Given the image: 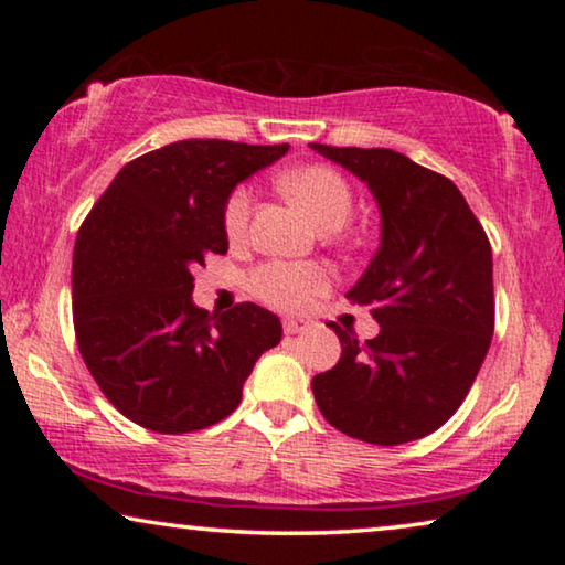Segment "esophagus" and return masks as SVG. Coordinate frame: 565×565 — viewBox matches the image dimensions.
Returning <instances> with one entry per match:
<instances>
[{"mask_svg":"<svg viewBox=\"0 0 565 565\" xmlns=\"http://www.w3.org/2000/svg\"><path fill=\"white\" fill-rule=\"evenodd\" d=\"M308 327H311V323H308L306 319H285L282 321L285 334H303V331H308Z\"/></svg>","mask_w":565,"mask_h":565,"instance_id":"esophagus-1","label":"esophagus"}]
</instances>
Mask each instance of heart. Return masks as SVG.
Masks as SVG:
<instances>
[{
    "mask_svg": "<svg viewBox=\"0 0 565 565\" xmlns=\"http://www.w3.org/2000/svg\"><path fill=\"white\" fill-rule=\"evenodd\" d=\"M282 190L321 228L334 226V223L342 226L350 218L352 192L347 188L344 177L331 167L311 164L292 169V172L282 177ZM249 213L252 192L249 188H238L228 198L226 213H223L226 234L231 238L244 236ZM249 285L254 296L265 300L267 306L280 308V311H303L306 306H311L313 298L329 290V275L319 265H311V262L275 259L254 269Z\"/></svg>",
    "mask_w": 565,
    "mask_h": 565,
    "instance_id": "heart-1",
    "label": "heart"
}]
</instances>
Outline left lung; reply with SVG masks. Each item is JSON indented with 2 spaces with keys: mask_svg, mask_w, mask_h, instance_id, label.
I'll return each mask as SVG.
<instances>
[{
  "mask_svg": "<svg viewBox=\"0 0 565 565\" xmlns=\"http://www.w3.org/2000/svg\"><path fill=\"white\" fill-rule=\"evenodd\" d=\"M373 192L381 246L347 298L381 334L365 344L331 321L342 358L313 375L323 419L370 445H404L443 427L466 401L493 337L486 231L447 177L393 149L311 143Z\"/></svg>",
  "mask_w": 565,
  "mask_h": 565,
  "instance_id": "8db88e82",
  "label": "left lung"
}]
</instances>
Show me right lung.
<instances>
[{
	"mask_svg": "<svg viewBox=\"0 0 565 565\" xmlns=\"http://www.w3.org/2000/svg\"><path fill=\"white\" fill-rule=\"evenodd\" d=\"M190 138L128 161L74 246V331L87 370L130 422L161 435L205 429L242 401L254 362L280 344L273 311L192 303V269L226 254V203L238 182L288 153Z\"/></svg>",
	"mask_w": 565,
	"mask_h": 565,
	"instance_id": "1",
	"label": "right lung"
}]
</instances>
